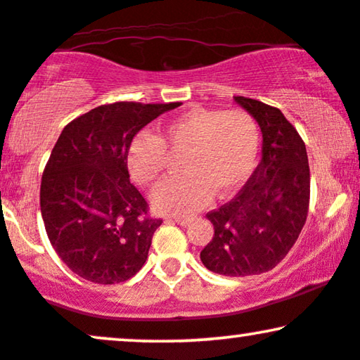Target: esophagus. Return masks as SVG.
<instances>
[{
	"instance_id": "esophagus-1",
	"label": "esophagus",
	"mask_w": 360,
	"mask_h": 360,
	"mask_svg": "<svg viewBox=\"0 0 360 360\" xmlns=\"http://www.w3.org/2000/svg\"><path fill=\"white\" fill-rule=\"evenodd\" d=\"M172 221L179 224V226H189L193 221V218L191 216H174V218H172Z\"/></svg>"
}]
</instances>
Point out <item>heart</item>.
<instances>
[{"label": "heart", "instance_id": "heart-1", "mask_svg": "<svg viewBox=\"0 0 360 360\" xmlns=\"http://www.w3.org/2000/svg\"><path fill=\"white\" fill-rule=\"evenodd\" d=\"M179 154L183 174L171 177L153 194L164 214L193 213L216 194L235 193L253 172L259 150L255 119L241 109H189L162 125L161 134L141 132L127 147V171L134 183L153 186L166 169L167 154Z\"/></svg>", "mask_w": 360, "mask_h": 360}]
</instances>
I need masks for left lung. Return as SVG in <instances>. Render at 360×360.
Listing matches in <instances>:
<instances>
[{
    "label": "left lung",
    "instance_id": "left-lung-1",
    "mask_svg": "<svg viewBox=\"0 0 360 360\" xmlns=\"http://www.w3.org/2000/svg\"><path fill=\"white\" fill-rule=\"evenodd\" d=\"M262 131V161L235 199L211 211L214 236L201 251L210 271L224 276L265 274L287 257L307 221L310 169L297 129L281 110L235 97Z\"/></svg>",
    "mask_w": 360,
    "mask_h": 360
}]
</instances>
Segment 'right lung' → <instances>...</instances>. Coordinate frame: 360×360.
<instances>
[{
    "instance_id": "1",
    "label": "right lung",
    "mask_w": 360,
    "mask_h": 360,
    "mask_svg": "<svg viewBox=\"0 0 360 360\" xmlns=\"http://www.w3.org/2000/svg\"><path fill=\"white\" fill-rule=\"evenodd\" d=\"M179 103L115 102L77 117L60 134L41 177L40 206L53 250L73 274L101 285L132 278L144 266L162 219L127 171L136 134Z\"/></svg>"
}]
</instances>
